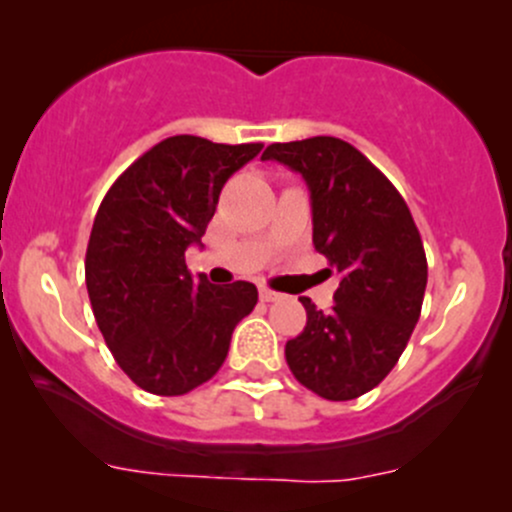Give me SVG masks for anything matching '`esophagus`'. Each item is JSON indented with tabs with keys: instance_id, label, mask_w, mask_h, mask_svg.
<instances>
[{
	"instance_id": "1",
	"label": "esophagus",
	"mask_w": 512,
	"mask_h": 512,
	"mask_svg": "<svg viewBox=\"0 0 512 512\" xmlns=\"http://www.w3.org/2000/svg\"><path fill=\"white\" fill-rule=\"evenodd\" d=\"M282 294H277L275 289H270V287H260V299L262 302H277V299H280Z\"/></svg>"
}]
</instances>
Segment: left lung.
Returning <instances> with one entry per match:
<instances>
[{
    "instance_id": "left-lung-1",
    "label": "left lung",
    "mask_w": 512,
    "mask_h": 512,
    "mask_svg": "<svg viewBox=\"0 0 512 512\" xmlns=\"http://www.w3.org/2000/svg\"><path fill=\"white\" fill-rule=\"evenodd\" d=\"M262 160L302 175L314 250L342 277L327 312L302 297L307 327L287 342V364L322 399H356L394 369L421 317L428 265L418 227L391 180L342 138L272 143Z\"/></svg>"
}]
</instances>
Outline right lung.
Returning <instances> with one entry per match:
<instances>
[{
    "label": "right lung",
    "mask_w": 512,
    "mask_h": 512,
    "mask_svg": "<svg viewBox=\"0 0 512 512\" xmlns=\"http://www.w3.org/2000/svg\"><path fill=\"white\" fill-rule=\"evenodd\" d=\"M262 143L170 136L128 165L101 200L86 289L98 329L128 379L180 396L218 374L237 322L255 309L252 282L193 280L185 250L200 245L220 190Z\"/></svg>",
    "instance_id": "right-lung-1"
}]
</instances>
